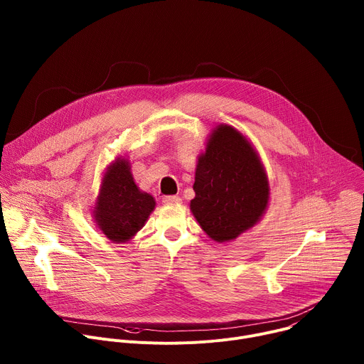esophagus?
Here are the masks:
<instances>
[{
	"instance_id": "obj_1",
	"label": "esophagus",
	"mask_w": 364,
	"mask_h": 364,
	"mask_svg": "<svg viewBox=\"0 0 364 364\" xmlns=\"http://www.w3.org/2000/svg\"><path fill=\"white\" fill-rule=\"evenodd\" d=\"M163 201L166 204H178L181 201V198L178 196H164Z\"/></svg>"
}]
</instances>
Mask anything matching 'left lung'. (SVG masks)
Wrapping results in <instances>:
<instances>
[{"instance_id":"1","label":"left lung","mask_w":364,"mask_h":364,"mask_svg":"<svg viewBox=\"0 0 364 364\" xmlns=\"http://www.w3.org/2000/svg\"><path fill=\"white\" fill-rule=\"evenodd\" d=\"M196 197L190 209L201 229L216 242H229L265 213L269 186L249 141L228 125H219L198 157Z\"/></svg>"}]
</instances>
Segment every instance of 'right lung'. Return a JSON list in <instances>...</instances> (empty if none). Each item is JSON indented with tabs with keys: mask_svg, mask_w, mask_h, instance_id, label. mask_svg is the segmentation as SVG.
I'll return each instance as SVG.
<instances>
[{
	"mask_svg": "<svg viewBox=\"0 0 364 364\" xmlns=\"http://www.w3.org/2000/svg\"><path fill=\"white\" fill-rule=\"evenodd\" d=\"M154 207V197L136 187L128 161L118 160L103 176L95 220L108 239L125 242L141 230Z\"/></svg>",
	"mask_w": 364,
	"mask_h": 364,
	"instance_id": "right-lung-1",
	"label": "right lung"
}]
</instances>
